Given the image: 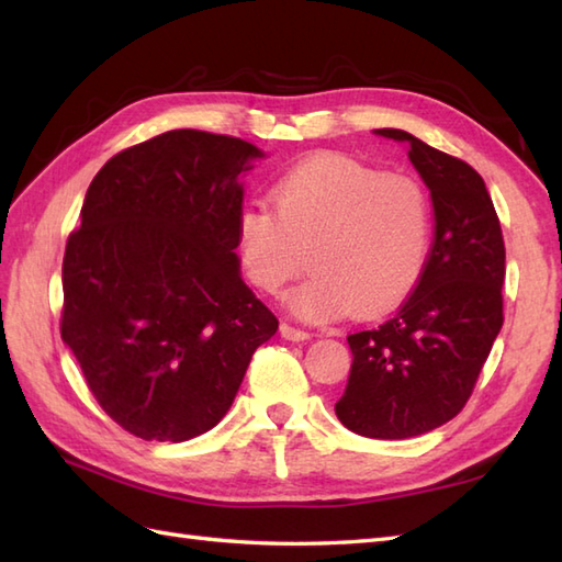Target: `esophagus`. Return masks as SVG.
Masks as SVG:
<instances>
[{
    "label": "esophagus",
    "mask_w": 562,
    "mask_h": 562,
    "mask_svg": "<svg viewBox=\"0 0 562 562\" xmlns=\"http://www.w3.org/2000/svg\"><path fill=\"white\" fill-rule=\"evenodd\" d=\"M280 333H282V338H288V340H306L308 336H312L308 330L296 328V326L288 324V321H282V324H280Z\"/></svg>",
    "instance_id": "esophagus-1"
}]
</instances>
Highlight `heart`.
Here are the masks:
<instances>
[{
	"instance_id": "obj_1",
	"label": "heart",
	"mask_w": 562,
	"mask_h": 562,
	"mask_svg": "<svg viewBox=\"0 0 562 562\" xmlns=\"http://www.w3.org/2000/svg\"><path fill=\"white\" fill-rule=\"evenodd\" d=\"M429 244L432 205L415 178L338 154L284 176L274 212L250 205L238 217V254L258 290L280 294L308 254L316 272L290 296L306 318L391 312L420 282Z\"/></svg>"
}]
</instances>
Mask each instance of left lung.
<instances>
[{"instance_id":"obj_1","label":"left lung","mask_w":562,"mask_h":562,"mask_svg":"<svg viewBox=\"0 0 562 562\" xmlns=\"http://www.w3.org/2000/svg\"><path fill=\"white\" fill-rule=\"evenodd\" d=\"M435 205V241L420 282L376 328L350 333V379L336 415L352 432L405 439L457 417L503 328L505 241L481 173L403 130Z\"/></svg>"}]
</instances>
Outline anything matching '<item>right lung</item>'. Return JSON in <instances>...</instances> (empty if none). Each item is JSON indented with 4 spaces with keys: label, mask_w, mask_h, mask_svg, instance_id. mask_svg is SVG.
<instances>
[{
    "label": "right lung",
    "mask_w": 562,
    "mask_h": 562,
    "mask_svg": "<svg viewBox=\"0 0 562 562\" xmlns=\"http://www.w3.org/2000/svg\"><path fill=\"white\" fill-rule=\"evenodd\" d=\"M246 139L171 130L93 178L63 260L59 333L105 415L186 441L232 408L278 316L238 274Z\"/></svg>",
    "instance_id": "right-lung-1"
}]
</instances>
